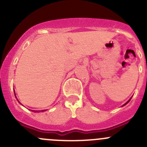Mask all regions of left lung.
Listing matches in <instances>:
<instances>
[{"label":"left lung","mask_w":147,"mask_h":147,"mask_svg":"<svg viewBox=\"0 0 147 147\" xmlns=\"http://www.w3.org/2000/svg\"><path fill=\"white\" fill-rule=\"evenodd\" d=\"M131 98H130V99H129V100H128V101H127V102H126V103H125V104H124V105H122V107H123V106H124V105H127V103H128V102H129V101H130V100H131Z\"/></svg>","instance_id":"8db88e82"}]
</instances>
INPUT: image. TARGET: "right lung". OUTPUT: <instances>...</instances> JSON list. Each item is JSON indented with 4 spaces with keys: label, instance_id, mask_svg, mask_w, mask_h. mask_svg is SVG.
<instances>
[{
    "label": "right lung",
    "instance_id": "right-lung-1",
    "mask_svg": "<svg viewBox=\"0 0 147 147\" xmlns=\"http://www.w3.org/2000/svg\"><path fill=\"white\" fill-rule=\"evenodd\" d=\"M14 93H15V90H14ZM15 96H16V94H15ZM17 100L18 101V99H17ZM18 102L20 104H21L19 101H18ZM45 110L46 109H45V110H40V111H37V110H31V111H32V112H44V111H45Z\"/></svg>",
    "mask_w": 147,
    "mask_h": 147
}]
</instances>
